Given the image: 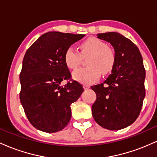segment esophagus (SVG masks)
<instances>
[{
	"mask_svg": "<svg viewBox=\"0 0 157 157\" xmlns=\"http://www.w3.org/2000/svg\"><path fill=\"white\" fill-rule=\"evenodd\" d=\"M83 88L85 90H87L90 89V86H89V85H83Z\"/></svg>",
	"mask_w": 157,
	"mask_h": 157,
	"instance_id": "obj_1",
	"label": "esophagus"
}]
</instances>
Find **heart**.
<instances>
[{"instance_id":"obj_1","label":"heart","mask_w":157,"mask_h":157,"mask_svg":"<svg viewBox=\"0 0 157 157\" xmlns=\"http://www.w3.org/2000/svg\"><path fill=\"white\" fill-rule=\"evenodd\" d=\"M80 53L73 47L66 49L64 62L68 68L75 69L80 66L82 57H89L86 61L88 67L81 68L73 72V78L82 84L95 82L102 75L113 71L116 63V55L103 41L96 37H89L80 45Z\"/></svg>"}]
</instances>
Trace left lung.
Wrapping results in <instances>:
<instances>
[{"label":"left lung","mask_w":157,"mask_h":157,"mask_svg":"<svg viewBox=\"0 0 157 157\" xmlns=\"http://www.w3.org/2000/svg\"><path fill=\"white\" fill-rule=\"evenodd\" d=\"M99 39L110 43L116 63L103 83L91 86L96 101L91 107L98 125L111 131L128 127L137 119L145 96V70L137 46L117 32L97 34Z\"/></svg>","instance_id":"left-lung-1"}]
</instances>
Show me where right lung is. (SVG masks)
<instances>
[{
  "label": "right lung",
  "instance_id": "obj_1",
  "mask_svg": "<svg viewBox=\"0 0 157 157\" xmlns=\"http://www.w3.org/2000/svg\"><path fill=\"white\" fill-rule=\"evenodd\" d=\"M85 35L48 32L27 49L20 74V100L29 121L35 128L55 133L66 127L71 120V104L84 91L64 62L68 48Z\"/></svg>",
  "mask_w": 157,
  "mask_h": 157
}]
</instances>
